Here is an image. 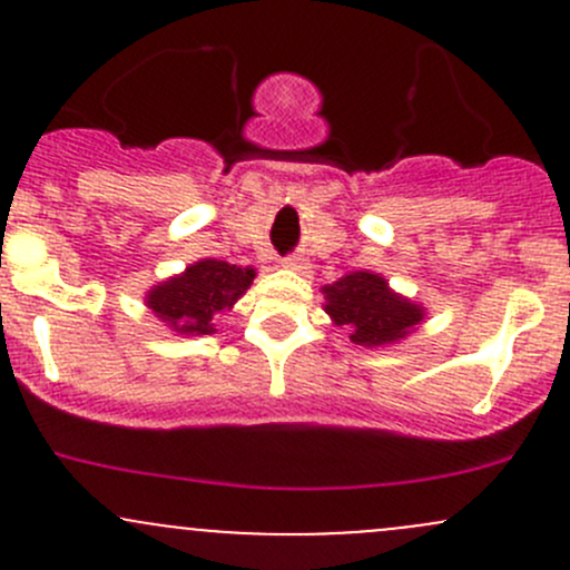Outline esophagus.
Here are the masks:
<instances>
[{
	"mask_svg": "<svg viewBox=\"0 0 570 570\" xmlns=\"http://www.w3.org/2000/svg\"><path fill=\"white\" fill-rule=\"evenodd\" d=\"M281 264H284L286 269H295V273H303V269H308L306 258H301V256H286Z\"/></svg>",
	"mask_w": 570,
	"mask_h": 570,
	"instance_id": "esophagus-1",
	"label": "esophagus"
}]
</instances>
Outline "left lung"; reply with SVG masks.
<instances>
[{"label":"left lung","mask_w":570,"mask_h":570,"mask_svg":"<svg viewBox=\"0 0 570 570\" xmlns=\"http://www.w3.org/2000/svg\"><path fill=\"white\" fill-rule=\"evenodd\" d=\"M325 314L333 325L347 327L350 342L361 347H392L419 331L428 308L389 286L381 273L355 269L322 286Z\"/></svg>","instance_id":"8db88e82"}]
</instances>
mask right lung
<instances>
[{"instance_id": "right-lung-1", "label": "right lung", "mask_w": 570, "mask_h": 570, "mask_svg": "<svg viewBox=\"0 0 570 570\" xmlns=\"http://www.w3.org/2000/svg\"><path fill=\"white\" fill-rule=\"evenodd\" d=\"M256 269L237 267L220 258H198L178 275L159 281L146 292V306L176 336H209L215 320L232 312L250 289Z\"/></svg>"}]
</instances>
